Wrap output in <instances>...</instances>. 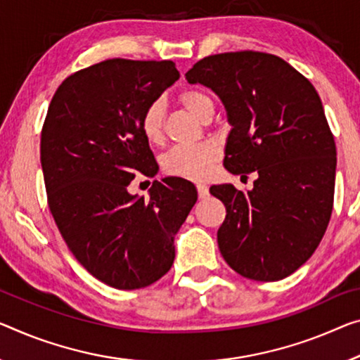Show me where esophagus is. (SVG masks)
Wrapping results in <instances>:
<instances>
[{
	"label": "esophagus",
	"mask_w": 360,
	"mask_h": 360,
	"mask_svg": "<svg viewBox=\"0 0 360 360\" xmlns=\"http://www.w3.org/2000/svg\"><path fill=\"white\" fill-rule=\"evenodd\" d=\"M196 188H198V195H199V198L206 199V198L209 196V188H207L206 185H204V184H198Z\"/></svg>",
	"instance_id": "obj_1"
}]
</instances>
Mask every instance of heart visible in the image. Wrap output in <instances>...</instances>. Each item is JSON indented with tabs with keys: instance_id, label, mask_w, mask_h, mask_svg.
I'll return each instance as SVG.
<instances>
[{
	"instance_id": "1",
	"label": "heart",
	"mask_w": 360,
	"mask_h": 360,
	"mask_svg": "<svg viewBox=\"0 0 360 360\" xmlns=\"http://www.w3.org/2000/svg\"><path fill=\"white\" fill-rule=\"evenodd\" d=\"M180 103L198 119H204L214 109L212 99L201 90H185L180 95ZM141 134L151 145H159L164 140L162 104L156 101L149 104L141 115ZM220 151L214 143H201L195 146H175L162 158V170L165 174L185 180H204L212 174Z\"/></svg>"
}]
</instances>
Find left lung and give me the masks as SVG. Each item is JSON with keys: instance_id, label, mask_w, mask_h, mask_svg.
Here are the masks:
<instances>
[{"instance_id": "left-lung-1", "label": "left lung", "mask_w": 360, "mask_h": 360, "mask_svg": "<svg viewBox=\"0 0 360 360\" xmlns=\"http://www.w3.org/2000/svg\"><path fill=\"white\" fill-rule=\"evenodd\" d=\"M185 79L224 104L225 169L257 174L248 193L231 184L209 190L226 209L219 250L246 278H285L317 250L333 209L336 146L319 93L286 60L257 51L204 58Z\"/></svg>"}]
</instances>
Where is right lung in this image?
<instances>
[{"label": "right lung", "mask_w": 360, "mask_h": 360, "mask_svg": "<svg viewBox=\"0 0 360 360\" xmlns=\"http://www.w3.org/2000/svg\"><path fill=\"white\" fill-rule=\"evenodd\" d=\"M179 77L172 60L108 59L65 79L48 108L40 159L49 211L77 261L112 288H145L169 272L198 199L179 176L154 180L149 199L127 190L136 174H158L141 115Z\"/></svg>", "instance_id": "right-lung-1"}]
</instances>
